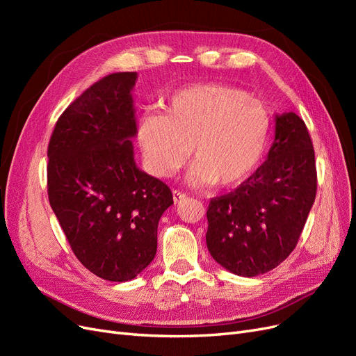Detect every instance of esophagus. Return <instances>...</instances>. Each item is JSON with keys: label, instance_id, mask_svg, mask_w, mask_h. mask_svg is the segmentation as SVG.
I'll use <instances>...</instances> for the list:
<instances>
[{"label": "esophagus", "instance_id": "34e87169", "mask_svg": "<svg viewBox=\"0 0 356 356\" xmlns=\"http://www.w3.org/2000/svg\"><path fill=\"white\" fill-rule=\"evenodd\" d=\"M186 199V195L182 191H179V190H175L174 191V202L175 203H179V202H182Z\"/></svg>", "mask_w": 356, "mask_h": 356}]
</instances>
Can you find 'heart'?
<instances>
[{"label":"heart","instance_id":"heart-1","mask_svg":"<svg viewBox=\"0 0 356 356\" xmlns=\"http://www.w3.org/2000/svg\"><path fill=\"white\" fill-rule=\"evenodd\" d=\"M272 134L268 106L245 90L218 83L188 86L172 95L166 114L144 113L136 141L148 172L168 178L195 161L190 181L236 187L260 166Z\"/></svg>","mask_w":356,"mask_h":356}]
</instances>
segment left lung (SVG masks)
Here are the masks:
<instances>
[{
  "instance_id": "left-lung-1",
  "label": "left lung",
  "mask_w": 356,
  "mask_h": 356,
  "mask_svg": "<svg viewBox=\"0 0 356 356\" xmlns=\"http://www.w3.org/2000/svg\"><path fill=\"white\" fill-rule=\"evenodd\" d=\"M315 149L294 113L276 115L267 160L229 195L208 207L207 245L232 273L252 277L294 251L316 197Z\"/></svg>"
}]
</instances>
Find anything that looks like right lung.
Instances as JSON below:
<instances>
[{"label":"right lung","instance_id":"right-lung-1","mask_svg":"<svg viewBox=\"0 0 356 356\" xmlns=\"http://www.w3.org/2000/svg\"><path fill=\"white\" fill-rule=\"evenodd\" d=\"M114 72L60 114L47 148V195L79 261L105 281H131L153 261L159 220L172 203L163 181L139 170L132 89Z\"/></svg>","mask_w":356,"mask_h":356}]
</instances>
